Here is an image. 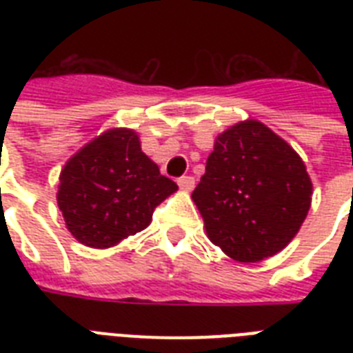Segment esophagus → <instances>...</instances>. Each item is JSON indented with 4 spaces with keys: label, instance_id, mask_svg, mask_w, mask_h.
I'll return each instance as SVG.
<instances>
[{
    "label": "esophagus",
    "instance_id": "esophagus-1",
    "mask_svg": "<svg viewBox=\"0 0 353 353\" xmlns=\"http://www.w3.org/2000/svg\"><path fill=\"white\" fill-rule=\"evenodd\" d=\"M177 185H179V188H181V190H187V192H190V190L194 188V177H190V176L179 177V179H177Z\"/></svg>",
    "mask_w": 353,
    "mask_h": 353
}]
</instances>
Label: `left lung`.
<instances>
[{
    "label": "left lung",
    "mask_w": 353,
    "mask_h": 353,
    "mask_svg": "<svg viewBox=\"0 0 353 353\" xmlns=\"http://www.w3.org/2000/svg\"><path fill=\"white\" fill-rule=\"evenodd\" d=\"M312 190L301 155L249 119L216 137L192 199L214 245L236 262H260L295 238Z\"/></svg>",
    "instance_id": "1"
}]
</instances>
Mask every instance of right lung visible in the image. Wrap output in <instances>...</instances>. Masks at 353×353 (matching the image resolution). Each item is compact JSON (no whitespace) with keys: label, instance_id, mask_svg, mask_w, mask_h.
Here are the masks:
<instances>
[{"label":"right lung","instance_id":"1","mask_svg":"<svg viewBox=\"0 0 353 353\" xmlns=\"http://www.w3.org/2000/svg\"><path fill=\"white\" fill-rule=\"evenodd\" d=\"M177 190L141 150L130 128H113L82 146L60 172L57 201L68 231L106 249L150 225L155 207Z\"/></svg>","mask_w":353,"mask_h":353}]
</instances>
